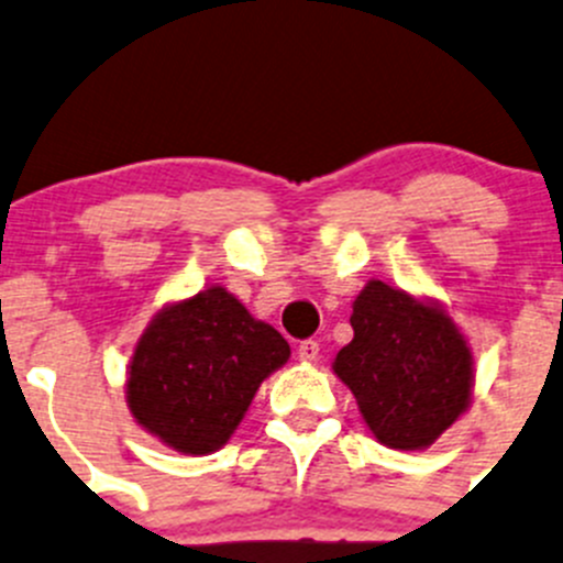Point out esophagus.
<instances>
[{
    "mask_svg": "<svg viewBox=\"0 0 563 563\" xmlns=\"http://www.w3.org/2000/svg\"><path fill=\"white\" fill-rule=\"evenodd\" d=\"M318 340H302V343L297 345V354H299V360H305V362H316L318 360Z\"/></svg>",
    "mask_w": 563,
    "mask_h": 563,
    "instance_id": "esophagus-1",
    "label": "esophagus"
}]
</instances>
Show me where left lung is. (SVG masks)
Instances as JSON below:
<instances>
[{
  "instance_id": "8db88e82",
  "label": "left lung",
  "mask_w": 563,
  "mask_h": 563,
  "mask_svg": "<svg viewBox=\"0 0 563 563\" xmlns=\"http://www.w3.org/2000/svg\"><path fill=\"white\" fill-rule=\"evenodd\" d=\"M354 340L334 373L354 391L367 428L391 450L430 446L468 408L471 351L452 318L371 280L351 313Z\"/></svg>"
}]
</instances>
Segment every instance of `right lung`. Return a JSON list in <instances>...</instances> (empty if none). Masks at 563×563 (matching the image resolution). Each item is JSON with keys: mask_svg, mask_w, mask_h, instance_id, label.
<instances>
[{"mask_svg": "<svg viewBox=\"0 0 563 563\" xmlns=\"http://www.w3.org/2000/svg\"><path fill=\"white\" fill-rule=\"evenodd\" d=\"M288 354L277 329L225 288H207L146 327L130 362V411L176 452L207 455L231 439L255 389Z\"/></svg>", "mask_w": 563, "mask_h": 563, "instance_id": "obj_1", "label": "right lung"}]
</instances>
